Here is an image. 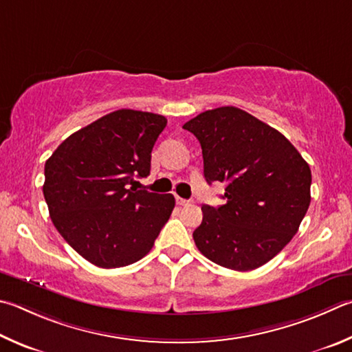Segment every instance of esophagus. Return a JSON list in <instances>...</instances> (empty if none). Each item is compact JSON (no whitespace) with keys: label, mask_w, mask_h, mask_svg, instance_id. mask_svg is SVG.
Masks as SVG:
<instances>
[{"label":"esophagus","mask_w":352,"mask_h":352,"mask_svg":"<svg viewBox=\"0 0 352 352\" xmlns=\"http://www.w3.org/2000/svg\"><path fill=\"white\" fill-rule=\"evenodd\" d=\"M177 204H180V206H188V204H190V201L189 200H184V198L177 197Z\"/></svg>","instance_id":"esophagus-1"}]
</instances>
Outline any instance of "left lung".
Segmentation results:
<instances>
[{"mask_svg": "<svg viewBox=\"0 0 352 352\" xmlns=\"http://www.w3.org/2000/svg\"><path fill=\"white\" fill-rule=\"evenodd\" d=\"M201 144L204 178L226 183V203L203 204L194 241L204 257L234 271H252L297 234L311 203V169L289 140L234 106L184 123Z\"/></svg>", "mask_w": 352, "mask_h": 352, "instance_id": "obj_1", "label": "left lung"}]
</instances>
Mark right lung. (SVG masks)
I'll return each instance as SVG.
<instances>
[{"instance_id": "1", "label": "right lung", "mask_w": 352, "mask_h": 352, "mask_svg": "<svg viewBox=\"0 0 352 352\" xmlns=\"http://www.w3.org/2000/svg\"><path fill=\"white\" fill-rule=\"evenodd\" d=\"M163 115L120 109L67 137L44 166L50 219L82 258L104 270L143 258L175 206L172 194L137 190L166 127Z\"/></svg>"}]
</instances>
